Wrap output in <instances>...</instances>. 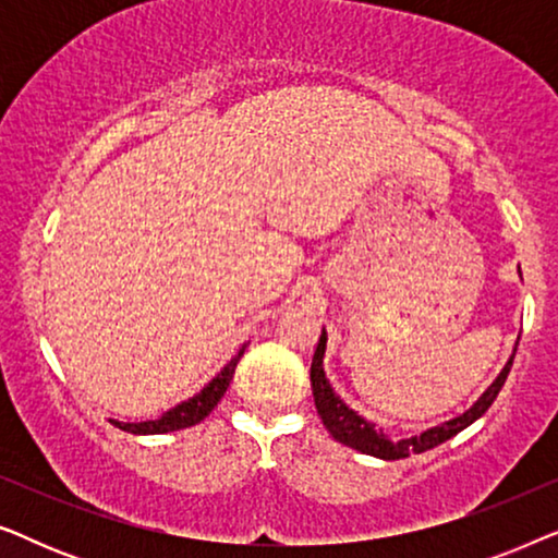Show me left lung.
<instances>
[{"instance_id":"8db88e82","label":"left lung","mask_w":558,"mask_h":558,"mask_svg":"<svg viewBox=\"0 0 558 558\" xmlns=\"http://www.w3.org/2000/svg\"><path fill=\"white\" fill-rule=\"evenodd\" d=\"M518 274H521V266H518ZM325 345H327V332L323 330V335H319V342H317V350H315V357H312V368H310L312 396H315L317 414H319V418H323L325 429L330 432L332 437L340 441V445L353 447L363 454L380 457V460H403V457H409V454H422V452H426V449L439 447L441 441L452 439L454 434L468 429L472 422H477V418L493 407L495 396L500 393L502 384H506L510 365H513V357H515V353L510 355V361L506 363V368L500 371V376L493 380L490 388H487V391L480 396V399L472 403L464 414L449 418V422L439 424V426H432V429L416 434V437L393 441V439H388L376 424L365 422L363 416H357L355 411L332 391L330 380H327L325 368H323Z\"/></svg>"}]
</instances>
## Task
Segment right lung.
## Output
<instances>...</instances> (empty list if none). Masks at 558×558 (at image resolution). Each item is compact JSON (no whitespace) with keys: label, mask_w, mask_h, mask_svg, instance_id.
Masks as SVG:
<instances>
[{"label":"right lung","mask_w":558,"mask_h":558,"mask_svg":"<svg viewBox=\"0 0 558 558\" xmlns=\"http://www.w3.org/2000/svg\"><path fill=\"white\" fill-rule=\"evenodd\" d=\"M243 350H246V345H243L239 353H235L231 361H228L223 368H220L218 376L213 378L208 386H203L201 391L193 396V399L178 403V407L165 411V414L159 418H149V422H134V424L113 422V418H111V424L119 426L121 432H129V434H167V432L187 429V426L201 424L203 418L218 407V401L223 399L226 388L231 386V378L235 373V365H239V361H241Z\"/></svg>","instance_id":"1"}]
</instances>
